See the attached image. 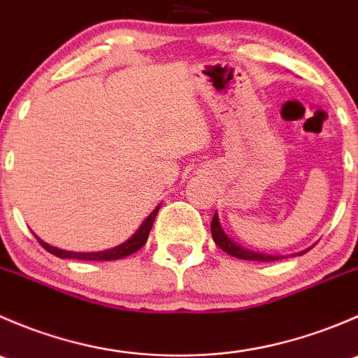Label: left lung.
Listing matches in <instances>:
<instances>
[{"instance_id": "left-lung-1", "label": "left lung", "mask_w": 358, "mask_h": 358, "mask_svg": "<svg viewBox=\"0 0 358 358\" xmlns=\"http://www.w3.org/2000/svg\"><path fill=\"white\" fill-rule=\"evenodd\" d=\"M211 236L213 241L216 243V246L222 248L223 251L229 252L230 256H236V258L241 259H251V262H275V259H280V256H268V255H262V252H252L248 251V249L237 246L232 239L227 237V234L222 230V225L218 222V216H213L211 222Z\"/></svg>"}]
</instances>
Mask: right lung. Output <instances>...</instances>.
Segmentation results:
<instances>
[{"mask_svg": "<svg viewBox=\"0 0 358 358\" xmlns=\"http://www.w3.org/2000/svg\"><path fill=\"white\" fill-rule=\"evenodd\" d=\"M159 208H161V206H157V208L154 209V211L150 213L149 216H147V220L142 223V227H140V229L136 230L135 236H133L131 239H128V241H126V243H122L121 246H117V248H114V249H109V251H100V252H72V251H64V249L50 246V244L43 243V241L39 239V237H36V239H38V243L41 244V246L45 248L46 251L52 252V255H55V256H59V258L85 259V262H110V259L124 258V256H129V255H133V252L138 251V249L147 243V239H149L150 229H152L154 220H156V215H157Z\"/></svg>", "mask_w": 358, "mask_h": 358, "instance_id": "1", "label": "right lung"}]
</instances>
